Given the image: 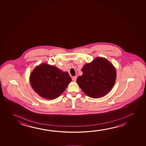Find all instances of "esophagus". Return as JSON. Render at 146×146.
I'll list each match as a JSON object with an SVG mask.
<instances>
[{
	"label": "esophagus",
	"mask_w": 146,
	"mask_h": 146,
	"mask_svg": "<svg viewBox=\"0 0 146 146\" xmlns=\"http://www.w3.org/2000/svg\"><path fill=\"white\" fill-rule=\"evenodd\" d=\"M72 80L74 81H75L76 80L77 77L76 76H73L72 77Z\"/></svg>",
	"instance_id": "obj_1"
}]
</instances>
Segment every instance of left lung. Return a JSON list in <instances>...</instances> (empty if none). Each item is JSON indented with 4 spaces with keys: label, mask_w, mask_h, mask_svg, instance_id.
<instances>
[{
    "label": "left lung",
    "mask_w": 146,
    "mask_h": 146,
    "mask_svg": "<svg viewBox=\"0 0 146 146\" xmlns=\"http://www.w3.org/2000/svg\"><path fill=\"white\" fill-rule=\"evenodd\" d=\"M82 75L76 81L86 95L98 98L108 93L115 84L116 70L106 58H97L81 69Z\"/></svg>",
    "instance_id": "8db88e82"
}]
</instances>
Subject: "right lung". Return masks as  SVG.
Segmentation results:
<instances>
[{"label":"right lung","mask_w":146,"mask_h":146,"mask_svg":"<svg viewBox=\"0 0 146 146\" xmlns=\"http://www.w3.org/2000/svg\"><path fill=\"white\" fill-rule=\"evenodd\" d=\"M72 80L67 72L43 64L35 68L30 76L31 86L42 97L53 99L65 91Z\"/></svg>","instance_id":"1"}]
</instances>
